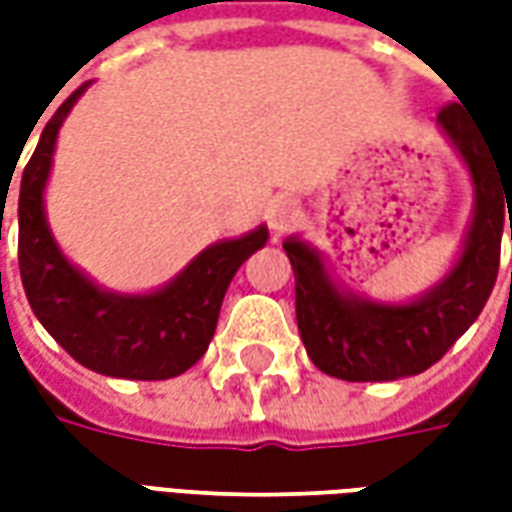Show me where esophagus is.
<instances>
[{
	"mask_svg": "<svg viewBox=\"0 0 512 512\" xmlns=\"http://www.w3.org/2000/svg\"><path fill=\"white\" fill-rule=\"evenodd\" d=\"M268 227H271V233L277 235H288L296 222H299V205L288 197H279V200L271 202V208H268Z\"/></svg>",
	"mask_w": 512,
	"mask_h": 512,
	"instance_id": "obj_1",
	"label": "esophagus"
}]
</instances>
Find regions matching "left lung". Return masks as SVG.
<instances>
[{
	"label": "left lung",
	"instance_id": "obj_1",
	"mask_svg": "<svg viewBox=\"0 0 512 512\" xmlns=\"http://www.w3.org/2000/svg\"><path fill=\"white\" fill-rule=\"evenodd\" d=\"M439 126L466 161L477 194L461 260L439 288L403 307L348 299L329 282L310 246L296 238L285 241L296 277L299 334L312 365L326 376L343 381L417 376L436 365L477 321L494 290L507 219L512 241V156L510 161L499 156L455 101L441 106Z\"/></svg>",
	"mask_w": 512,
	"mask_h": 512
}]
</instances>
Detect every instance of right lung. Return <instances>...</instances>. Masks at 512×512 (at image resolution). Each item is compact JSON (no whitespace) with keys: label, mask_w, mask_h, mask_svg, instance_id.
Masks as SVG:
<instances>
[{"label":"right lung","mask_w":512,"mask_h":512,"mask_svg":"<svg viewBox=\"0 0 512 512\" xmlns=\"http://www.w3.org/2000/svg\"><path fill=\"white\" fill-rule=\"evenodd\" d=\"M79 93L82 87L51 115L21 175L18 268L24 293L46 332L79 365L134 381L175 378L208 351L230 279L246 257L266 244L268 230L257 227L244 238L205 249L175 282L150 296H115L95 288L62 257L43 213V186L57 131Z\"/></svg>","instance_id":"1"}]
</instances>
